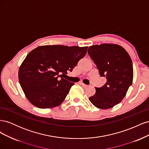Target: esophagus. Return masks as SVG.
Segmentation results:
<instances>
[{
    "label": "esophagus",
    "mask_w": 149,
    "mask_h": 149,
    "mask_svg": "<svg viewBox=\"0 0 149 149\" xmlns=\"http://www.w3.org/2000/svg\"><path fill=\"white\" fill-rule=\"evenodd\" d=\"M79 84L81 85L82 86H83V87H84V88H86V87H88V85H86V84H84L83 83H79Z\"/></svg>",
    "instance_id": "34e87169"
}]
</instances>
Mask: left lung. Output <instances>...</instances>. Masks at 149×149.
I'll return each instance as SVG.
<instances>
[{"mask_svg": "<svg viewBox=\"0 0 149 149\" xmlns=\"http://www.w3.org/2000/svg\"><path fill=\"white\" fill-rule=\"evenodd\" d=\"M88 53L96 65L106 84L96 88L89 98L93 104L102 109H109L123 100L133 80V65L125 49L118 45L104 43L89 47Z\"/></svg>", "mask_w": 149, "mask_h": 149, "instance_id": "obj_1", "label": "left lung"}]
</instances>
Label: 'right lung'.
<instances>
[{
	"mask_svg": "<svg viewBox=\"0 0 149 149\" xmlns=\"http://www.w3.org/2000/svg\"><path fill=\"white\" fill-rule=\"evenodd\" d=\"M87 49L58 45L38 47L31 51L19 71V83L28 100L41 109L61 104L74 83L59 79V74L72 71Z\"/></svg>",
	"mask_w": 149,
	"mask_h": 149,
	"instance_id": "right-lung-1",
	"label": "right lung"
}]
</instances>
